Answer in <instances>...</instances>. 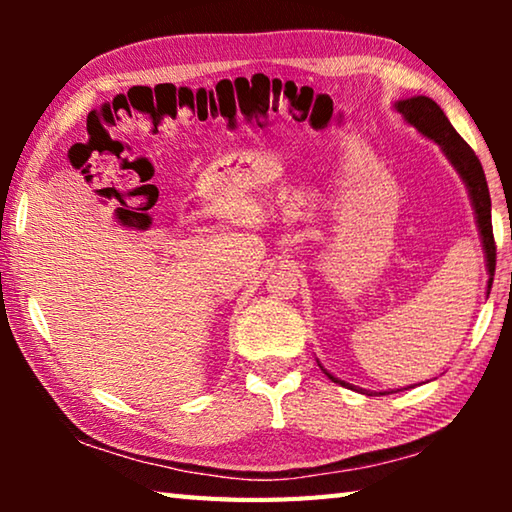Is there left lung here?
Returning a JSON list of instances; mask_svg holds the SVG:
<instances>
[{"instance_id": "8db88e82", "label": "left lung", "mask_w": 512, "mask_h": 512, "mask_svg": "<svg viewBox=\"0 0 512 512\" xmlns=\"http://www.w3.org/2000/svg\"><path fill=\"white\" fill-rule=\"evenodd\" d=\"M397 112H402L404 119L409 121L411 126L418 128L422 135H427L429 140L440 144V149L445 151L447 160L454 164V169L461 173V178L465 180L467 192H470L472 205H474V214H476V223H479V232L483 239V250H485V262H488V289L492 287V275H495V266H497V246H495V235H492V214H490V192H488V183H485V173L476 153L470 149L461 135L454 131V126L449 124V119L445 117V112L440 110L436 101H431L429 97H411L404 101L395 103ZM325 375L336 381V384L350 386L345 381L336 379L334 375H329L325 370ZM354 388V386H352Z\"/></svg>"}]
</instances>
